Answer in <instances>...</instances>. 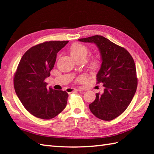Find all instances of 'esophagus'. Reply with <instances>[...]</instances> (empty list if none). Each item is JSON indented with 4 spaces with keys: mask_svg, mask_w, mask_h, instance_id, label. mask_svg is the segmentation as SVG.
Listing matches in <instances>:
<instances>
[{
    "mask_svg": "<svg viewBox=\"0 0 154 154\" xmlns=\"http://www.w3.org/2000/svg\"><path fill=\"white\" fill-rule=\"evenodd\" d=\"M83 89H73V88H67L66 91L68 93H71L72 92H75V91H83Z\"/></svg>",
    "mask_w": 154,
    "mask_h": 154,
    "instance_id": "34e87169",
    "label": "esophagus"
}]
</instances>
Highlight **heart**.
Masks as SVG:
<instances>
[{
  "mask_svg": "<svg viewBox=\"0 0 154 154\" xmlns=\"http://www.w3.org/2000/svg\"><path fill=\"white\" fill-rule=\"evenodd\" d=\"M70 54L75 60L78 59H86L89 50L86 45L79 43H75L70 48ZM101 65V60L99 57H95L91 60L89 63V68L91 71H97L99 69Z\"/></svg>",
  "mask_w": 154,
  "mask_h": 154,
  "instance_id": "heart-1",
  "label": "heart"
}]
</instances>
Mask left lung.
Listing matches in <instances>:
<instances>
[{"mask_svg": "<svg viewBox=\"0 0 154 154\" xmlns=\"http://www.w3.org/2000/svg\"><path fill=\"white\" fill-rule=\"evenodd\" d=\"M78 40L95 44L102 60L97 80V83H103L104 92L96 93L90 110L98 119L112 120L125 111L135 94L138 79L134 61L126 49L102 35Z\"/></svg>", "mask_w": 154, "mask_h": 154, "instance_id": "8db88e82", "label": "left lung"}]
</instances>
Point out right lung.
Masks as SVG:
<instances>
[{
	"label": "right lung",
	"mask_w": 154,
	"mask_h": 154,
	"mask_svg": "<svg viewBox=\"0 0 154 154\" xmlns=\"http://www.w3.org/2000/svg\"><path fill=\"white\" fill-rule=\"evenodd\" d=\"M68 42L50 41L34 45L19 62L14 77L15 92L25 109L39 119H53L67 105L68 93L48 89L45 79L50 76L57 52Z\"/></svg>",
	"instance_id": "obj_1"
}]
</instances>
